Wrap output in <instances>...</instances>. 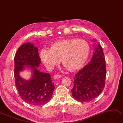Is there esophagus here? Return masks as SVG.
Masks as SVG:
<instances>
[{
    "label": "esophagus",
    "instance_id": "1",
    "mask_svg": "<svg viewBox=\"0 0 123 123\" xmlns=\"http://www.w3.org/2000/svg\"><path fill=\"white\" fill-rule=\"evenodd\" d=\"M61 77V75L60 74H55V76H53V79H59Z\"/></svg>",
    "mask_w": 123,
    "mask_h": 123
}]
</instances>
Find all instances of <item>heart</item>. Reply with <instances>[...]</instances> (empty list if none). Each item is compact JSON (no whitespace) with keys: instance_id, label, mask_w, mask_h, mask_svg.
<instances>
[{"instance_id":"obj_1","label":"heart","mask_w":123,"mask_h":123,"mask_svg":"<svg viewBox=\"0 0 123 123\" xmlns=\"http://www.w3.org/2000/svg\"><path fill=\"white\" fill-rule=\"evenodd\" d=\"M90 53V46L84 40L73 38L54 43L50 49L43 48L40 51L42 62L52 69L61 61L68 70L75 71L84 65Z\"/></svg>"}]
</instances>
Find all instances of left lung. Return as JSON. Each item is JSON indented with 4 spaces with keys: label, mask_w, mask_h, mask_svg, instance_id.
<instances>
[{
    "label": "left lung",
    "mask_w": 123,
    "mask_h": 123,
    "mask_svg": "<svg viewBox=\"0 0 123 123\" xmlns=\"http://www.w3.org/2000/svg\"><path fill=\"white\" fill-rule=\"evenodd\" d=\"M92 58L75 74L74 86L71 92L76 101L90 102L98 97L105 86L106 75L105 59L101 45L94 48Z\"/></svg>",
    "instance_id": "8db88e82"
}]
</instances>
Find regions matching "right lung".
<instances>
[{
	"label": "right lung",
	"instance_id": "add662e5",
	"mask_svg": "<svg viewBox=\"0 0 123 123\" xmlns=\"http://www.w3.org/2000/svg\"><path fill=\"white\" fill-rule=\"evenodd\" d=\"M14 61L16 87L21 98L34 106L43 105L49 102L55 87L50 74L41 72L38 69L41 59L37 47L30 42L22 44L17 50ZM27 66L33 72L29 80H25L19 75V72Z\"/></svg>",
	"mask_w": 123,
	"mask_h": 123
}]
</instances>
